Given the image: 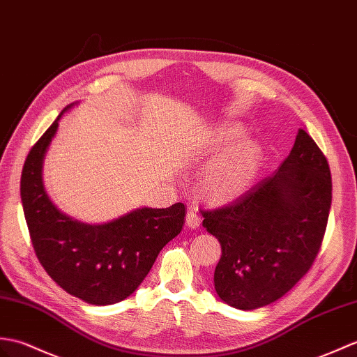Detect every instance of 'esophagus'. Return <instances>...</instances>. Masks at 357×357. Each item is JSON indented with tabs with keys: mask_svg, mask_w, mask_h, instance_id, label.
<instances>
[{
	"mask_svg": "<svg viewBox=\"0 0 357 357\" xmlns=\"http://www.w3.org/2000/svg\"><path fill=\"white\" fill-rule=\"evenodd\" d=\"M185 225L188 228H193V229L201 227V218L197 216V213L195 210H188L187 216H185Z\"/></svg>",
	"mask_w": 357,
	"mask_h": 357,
	"instance_id": "34e87169",
	"label": "esophagus"
}]
</instances>
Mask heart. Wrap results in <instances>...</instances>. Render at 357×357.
Wrapping results in <instances>:
<instances>
[{
	"instance_id": "1",
	"label": "heart",
	"mask_w": 357,
	"mask_h": 357,
	"mask_svg": "<svg viewBox=\"0 0 357 357\" xmlns=\"http://www.w3.org/2000/svg\"><path fill=\"white\" fill-rule=\"evenodd\" d=\"M242 126L233 123L220 124L214 132L211 149L228 151L211 161L202 172L201 190L213 202H227L245 193L251 187L263 162V149L252 139H246Z\"/></svg>"
}]
</instances>
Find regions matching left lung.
I'll return each mask as SVG.
<instances>
[{"instance_id": "8db88e82", "label": "left lung", "mask_w": 357, "mask_h": 357, "mask_svg": "<svg viewBox=\"0 0 357 357\" xmlns=\"http://www.w3.org/2000/svg\"><path fill=\"white\" fill-rule=\"evenodd\" d=\"M331 205L326 156L300 129L287 158L233 204L201 211L219 240L214 289L223 303L254 310L280 300L317 257Z\"/></svg>"}]
</instances>
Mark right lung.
I'll return each instance as SVG.
<instances>
[{"instance_id":"right-lung-1","label":"right lung","mask_w":357,"mask_h":357,"mask_svg":"<svg viewBox=\"0 0 357 357\" xmlns=\"http://www.w3.org/2000/svg\"><path fill=\"white\" fill-rule=\"evenodd\" d=\"M66 106L24 162L21 201L31 243L47 273L65 292L93 305L134 294L160 251L182 229L184 204L132 210L105 223H85L57 208L44 184V158Z\"/></svg>"}]
</instances>
